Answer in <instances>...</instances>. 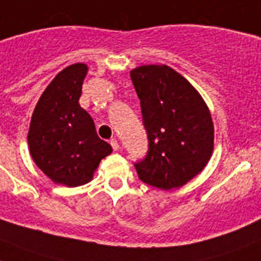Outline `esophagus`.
Here are the masks:
<instances>
[{
    "label": "esophagus",
    "instance_id": "obj_1",
    "mask_svg": "<svg viewBox=\"0 0 261 261\" xmlns=\"http://www.w3.org/2000/svg\"><path fill=\"white\" fill-rule=\"evenodd\" d=\"M110 144H111V147H113L114 151H118L120 148L119 143H118V141H117V139H115V138H113V139H111Z\"/></svg>",
    "mask_w": 261,
    "mask_h": 261
}]
</instances>
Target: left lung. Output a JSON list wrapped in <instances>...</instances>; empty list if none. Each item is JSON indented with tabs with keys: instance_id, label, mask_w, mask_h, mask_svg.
Returning <instances> with one entry per match:
<instances>
[{
	"instance_id": "8db88e82",
	"label": "left lung",
	"mask_w": 261,
	"mask_h": 261,
	"mask_svg": "<svg viewBox=\"0 0 261 261\" xmlns=\"http://www.w3.org/2000/svg\"><path fill=\"white\" fill-rule=\"evenodd\" d=\"M141 99L148 154L135 164L139 179L164 191L200 174L214 152L211 113L199 91L166 65L130 71Z\"/></svg>"
}]
</instances>
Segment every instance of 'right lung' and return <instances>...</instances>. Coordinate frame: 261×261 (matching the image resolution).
I'll return each mask as SVG.
<instances>
[{
	"mask_svg": "<svg viewBox=\"0 0 261 261\" xmlns=\"http://www.w3.org/2000/svg\"><path fill=\"white\" fill-rule=\"evenodd\" d=\"M87 71L85 63L65 67L46 87L33 111L28 133L30 155L56 185H86L99 162L113 152L80 105Z\"/></svg>",
	"mask_w": 261,
	"mask_h": 261,
	"instance_id": "1",
	"label": "right lung"
}]
</instances>
